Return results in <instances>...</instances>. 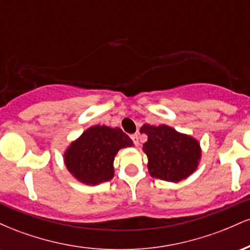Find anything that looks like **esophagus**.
I'll return each instance as SVG.
<instances>
[{
  "mask_svg": "<svg viewBox=\"0 0 250 250\" xmlns=\"http://www.w3.org/2000/svg\"><path fill=\"white\" fill-rule=\"evenodd\" d=\"M130 137H131V140H133V142H134L135 146H139V145H140L139 135H137V134H133Z\"/></svg>",
  "mask_w": 250,
  "mask_h": 250,
  "instance_id": "34e87169",
  "label": "esophagus"
}]
</instances>
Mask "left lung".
<instances>
[{"mask_svg": "<svg viewBox=\"0 0 250 250\" xmlns=\"http://www.w3.org/2000/svg\"><path fill=\"white\" fill-rule=\"evenodd\" d=\"M141 133L148 135L143 151L148 156V169L153 177L179 182L196 169L201 150L193 137L177 133L168 125H145Z\"/></svg>", "mask_w": 250, "mask_h": 250, "instance_id": "left-lung-1", "label": "left lung"}]
</instances>
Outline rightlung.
I'll return each mask as SVG.
<instances>
[{
    "mask_svg": "<svg viewBox=\"0 0 250 250\" xmlns=\"http://www.w3.org/2000/svg\"><path fill=\"white\" fill-rule=\"evenodd\" d=\"M133 141L120 128L94 125L87 129L64 154L68 170L87 185H97L113 179V162L121 148Z\"/></svg>",
    "mask_w": 250,
    "mask_h": 250,
    "instance_id": "right-lung-1",
    "label": "right lung"
}]
</instances>
